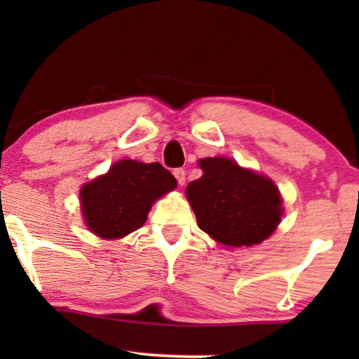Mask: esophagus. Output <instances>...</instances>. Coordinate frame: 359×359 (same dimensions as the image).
Wrapping results in <instances>:
<instances>
[{"label":"esophagus","instance_id":"obj_1","mask_svg":"<svg viewBox=\"0 0 359 359\" xmlns=\"http://www.w3.org/2000/svg\"><path fill=\"white\" fill-rule=\"evenodd\" d=\"M173 175H175V178H176V181H178L180 186H183L186 183V171L183 168H176L173 171Z\"/></svg>","mask_w":359,"mask_h":359}]
</instances>
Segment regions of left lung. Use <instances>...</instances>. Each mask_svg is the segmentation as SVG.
I'll list each match as a JSON object with an SVG mask.
<instances>
[{
    "mask_svg": "<svg viewBox=\"0 0 359 359\" xmlns=\"http://www.w3.org/2000/svg\"><path fill=\"white\" fill-rule=\"evenodd\" d=\"M198 165L203 176L188 184L186 198L201 230L230 248L258 245L276 230L283 199L271 180L224 156Z\"/></svg>",
    "mask_w": 359,
    "mask_h": 359,
    "instance_id": "obj_1",
    "label": "left lung"
}]
</instances>
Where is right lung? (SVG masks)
Segmentation results:
<instances>
[{"mask_svg": "<svg viewBox=\"0 0 359 359\" xmlns=\"http://www.w3.org/2000/svg\"><path fill=\"white\" fill-rule=\"evenodd\" d=\"M176 188L160 163L121 160L80 191L86 227L106 240L122 238L145 224L151 204Z\"/></svg>", "mask_w": 359, "mask_h": 359, "instance_id": "obj_1", "label": "right lung"}]
</instances>
